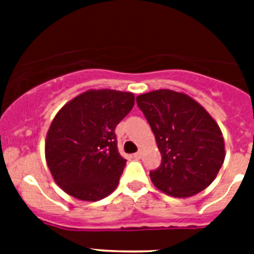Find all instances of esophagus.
Segmentation results:
<instances>
[{
	"mask_svg": "<svg viewBox=\"0 0 254 254\" xmlns=\"http://www.w3.org/2000/svg\"><path fill=\"white\" fill-rule=\"evenodd\" d=\"M141 156H142V152H141V151H137V152H134V154H133L134 159H141Z\"/></svg>",
	"mask_w": 254,
	"mask_h": 254,
	"instance_id": "esophagus-1",
	"label": "esophagus"
}]
</instances>
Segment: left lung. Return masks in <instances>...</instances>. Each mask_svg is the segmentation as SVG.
Here are the masks:
<instances>
[{"instance_id":"1","label":"left lung","mask_w":254,"mask_h":254,"mask_svg":"<svg viewBox=\"0 0 254 254\" xmlns=\"http://www.w3.org/2000/svg\"><path fill=\"white\" fill-rule=\"evenodd\" d=\"M161 154L150 177L173 197L193 196L212 183L225 159L223 133L212 117L183 93L156 90L136 98Z\"/></svg>"}]
</instances>
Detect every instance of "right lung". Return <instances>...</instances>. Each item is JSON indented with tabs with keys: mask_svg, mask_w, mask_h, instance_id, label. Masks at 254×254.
Returning a JSON list of instances; mask_svg holds the SVG:
<instances>
[{
	"mask_svg": "<svg viewBox=\"0 0 254 254\" xmlns=\"http://www.w3.org/2000/svg\"><path fill=\"white\" fill-rule=\"evenodd\" d=\"M134 104L132 93L89 90L67 103L47 133L46 159L62 190L82 201H99L118 186L126 159L116 127Z\"/></svg>",
	"mask_w": 254,
	"mask_h": 254,
	"instance_id": "1",
	"label": "right lung"
}]
</instances>
